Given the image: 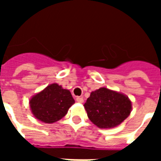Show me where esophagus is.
<instances>
[{
  "label": "esophagus",
  "instance_id": "1",
  "mask_svg": "<svg viewBox=\"0 0 161 161\" xmlns=\"http://www.w3.org/2000/svg\"><path fill=\"white\" fill-rule=\"evenodd\" d=\"M76 101H77V103H84V98L81 97H77L76 98Z\"/></svg>",
  "mask_w": 161,
  "mask_h": 161
}]
</instances>
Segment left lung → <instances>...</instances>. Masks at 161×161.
<instances>
[{
  "mask_svg": "<svg viewBox=\"0 0 161 161\" xmlns=\"http://www.w3.org/2000/svg\"><path fill=\"white\" fill-rule=\"evenodd\" d=\"M84 106L89 119L100 128L118 126L132 109L131 101L127 96L104 87L92 91Z\"/></svg>",
  "mask_w": 161,
  "mask_h": 161,
  "instance_id": "left-lung-1",
  "label": "left lung"
}]
</instances>
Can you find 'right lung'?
Instances as JSON below:
<instances>
[{
	"label": "right lung",
	"instance_id": "obj_1",
	"mask_svg": "<svg viewBox=\"0 0 161 161\" xmlns=\"http://www.w3.org/2000/svg\"><path fill=\"white\" fill-rule=\"evenodd\" d=\"M75 103L70 91L58 84H52L30 99L33 115L45 123H53L66 115L70 106Z\"/></svg>",
	"mask_w": 161,
	"mask_h": 161
}]
</instances>
